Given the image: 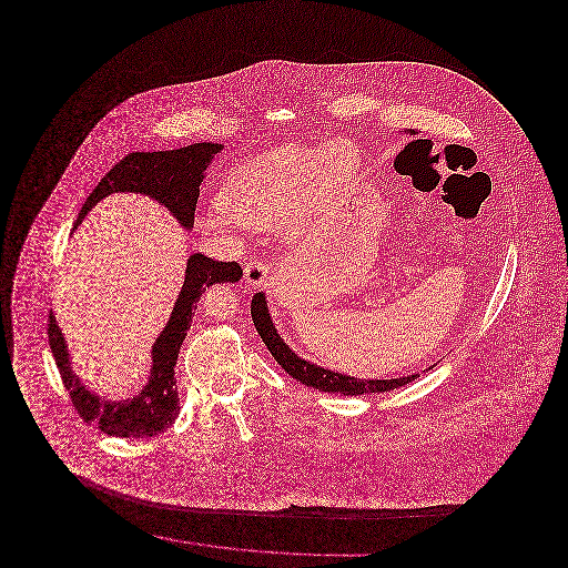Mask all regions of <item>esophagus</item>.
<instances>
[{"label": "esophagus", "mask_w": 568, "mask_h": 568, "mask_svg": "<svg viewBox=\"0 0 568 568\" xmlns=\"http://www.w3.org/2000/svg\"><path fill=\"white\" fill-rule=\"evenodd\" d=\"M268 281V266L262 260H253L244 266V283L251 287H260L266 285Z\"/></svg>", "instance_id": "obj_1"}]
</instances>
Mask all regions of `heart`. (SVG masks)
I'll use <instances>...</instances> for the list:
<instances>
[{"label":"heart","mask_w":568,"mask_h":568,"mask_svg":"<svg viewBox=\"0 0 568 568\" xmlns=\"http://www.w3.org/2000/svg\"><path fill=\"white\" fill-rule=\"evenodd\" d=\"M347 146L276 149L241 163L225 179L219 206L200 223L213 234H232L239 223L253 230L276 227L290 216L320 209L349 181Z\"/></svg>","instance_id":"obj_1"}]
</instances>
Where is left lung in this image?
Masks as SVG:
<instances>
[{
  "instance_id": "obj_1",
  "label": "left lung",
  "mask_w": 568,
  "mask_h": 568,
  "mask_svg": "<svg viewBox=\"0 0 568 568\" xmlns=\"http://www.w3.org/2000/svg\"><path fill=\"white\" fill-rule=\"evenodd\" d=\"M251 317L257 334L262 336L264 345L268 347L272 357L278 362V366L300 383H304L306 387H315L320 392L327 394H345V396H362V394H377V392H389L396 387H403L406 383L415 381L417 375H408L400 378H357L349 375H341L334 371L322 368L317 364H311L306 359H302L300 355L290 349L287 343H283V338L278 336L276 327L272 325L271 313H268V304L264 292L255 294L251 300Z\"/></svg>"
}]
</instances>
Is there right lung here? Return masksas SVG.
<instances>
[{
  "label": "right lung",
  "mask_w": 568,
  "mask_h": 568,
  "mask_svg": "<svg viewBox=\"0 0 568 568\" xmlns=\"http://www.w3.org/2000/svg\"><path fill=\"white\" fill-rule=\"evenodd\" d=\"M221 144L213 142H195L174 151H153V153H130L100 181V185L91 191L82 206L79 219L84 215L110 193L132 191L151 195L163 204L183 227H193V213L200 195V183L204 179V170L213 162ZM243 271L236 262H215L202 253H193L187 260L185 283L176 297L174 311L153 345V368L144 389L128 400H106L91 394L70 368V353L65 347L63 334L49 315V345L53 352L61 381L72 398V405L79 410L82 419L102 433L121 438H149L158 436L174 424L179 417V392L174 366L179 359L181 345L191 327L193 311L202 294L215 283H236L241 281Z\"/></svg>",
  "instance_id": "1"
}]
</instances>
